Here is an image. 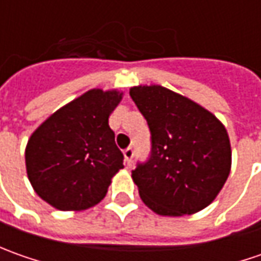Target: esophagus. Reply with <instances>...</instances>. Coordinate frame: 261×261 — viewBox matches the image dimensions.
I'll list each match as a JSON object with an SVG mask.
<instances>
[{
    "label": "esophagus",
    "instance_id": "34e87169",
    "mask_svg": "<svg viewBox=\"0 0 261 261\" xmlns=\"http://www.w3.org/2000/svg\"><path fill=\"white\" fill-rule=\"evenodd\" d=\"M134 154H135V152H134V148H130V146H129V148H126L125 151H123V156H125V163H126V164H127V166H129V164L132 163V158H134Z\"/></svg>",
    "mask_w": 261,
    "mask_h": 261
}]
</instances>
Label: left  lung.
Here are the masks:
<instances>
[{"label": "left lung", "mask_w": 261, "mask_h": 261, "mask_svg": "<svg viewBox=\"0 0 261 261\" xmlns=\"http://www.w3.org/2000/svg\"><path fill=\"white\" fill-rule=\"evenodd\" d=\"M129 94L148 122L152 142L149 160L132 171L142 202L163 216L205 209L231 171L225 126L205 107L166 87H132Z\"/></svg>", "instance_id": "obj_1"}]
</instances>
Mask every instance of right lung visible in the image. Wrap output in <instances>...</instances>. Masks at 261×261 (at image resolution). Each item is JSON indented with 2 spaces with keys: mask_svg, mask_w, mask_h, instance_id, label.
I'll list each match as a JSON object with an SVG mask.
<instances>
[{
  "mask_svg": "<svg viewBox=\"0 0 261 261\" xmlns=\"http://www.w3.org/2000/svg\"><path fill=\"white\" fill-rule=\"evenodd\" d=\"M117 90H88L56 110L29 138L25 170L35 192L59 211H86L103 200L123 168L109 116Z\"/></svg>",
  "mask_w": 261,
  "mask_h": 261,
  "instance_id": "add662e5",
  "label": "right lung"
}]
</instances>
